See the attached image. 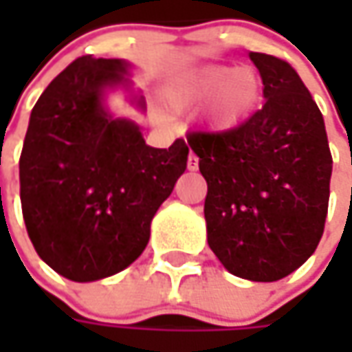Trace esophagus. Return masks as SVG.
Instances as JSON below:
<instances>
[{"instance_id": "1", "label": "esophagus", "mask_w": 352, "mask_h": 352, "mask_svg": "<svg viewBox=\"0 0 352 352\" xmlns=\"http://www.w3.org/2000/svg\"><path fill=\"white\" fill-rule=\"evenodd\" d=\"M197 166H199V158H197L194 153H190V156H188V170H197Z\"/></svg>"}]
</instances>
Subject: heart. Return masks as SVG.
Here are the masks:
<instances>
[{
  "label": "heart",
  "mask_w": 352,
  "mask_h": 352,
  "mask_svg": "<svg viewBox=\"0 0 352 352\" xmlns=\"http://www.w3.org/2000/svg\"><path fill=\"white\" fill-rule=\"evenodd\" d=\"M211 102V123L217 129L241 125L261 100V78L252 68L206 66L186 74L168 89L166 100L174 109H188Z\"/></svg>",
  "instance_id": "b5f03b06"
}]
</instances>
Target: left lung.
<instances>
[{
    "label": "left lung",
    "mask_w": 352,
    "mask_h": 352,
    "mask_svg": "<svg viewBox=\"0 0 352 352\" xmlns=\"http://www.w3.org/2000/svg\"><path fill=\"white\" fill-rule=\"evenodd\" d=\"M264 105L239 127L188 135L208 182V243L225 268L276 282L314 254L323 235L333 158L318 103L282 58L249 52Z\"/></svg>",
    "instance_id": "1"
}]
</instances>
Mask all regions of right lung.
Instances as JSON below:
<instances>
[{
  "instance_id": "add662e5",
  "label": "right lung",
  "mask_w": 352,
  "mask_h": 352,
  "mask_svg": "<svg viewBox=\"0 0 352 352\" xmlns=\"http://www.w3.org/2000/svg\"><path fill=\"white\" fill-rule=\"evenodd\" d=\"M121 58H76L34 103L19 160L21 208L36 254L60 276L94 282L135 263L151 221L186 170L188 144L153 148L113 117L109 89H131ZM144 111V98L131 96Z\"/></svg>"
}]
</instances>
